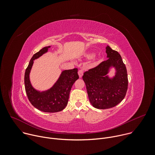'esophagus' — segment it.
Masks as SVG:
<instances>
[{"label": "esophagus", "instance_id": "obj_1", "mask_svg": "<svg viewBox=\"0 0 155 155\" xmlns=\"http://www.w3.org/2000/svg\"><path fill=\"white\" fill-rule=\"evenodd\" d=\"M78 75H79L80 78L82 77L83 74V70H79L78 72Z\"/></svg>", "mask_w": 155, "mask_h": 155}]
</instances>
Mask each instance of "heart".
Returning a JSON list of instances; mask_svg holds the SVG:
<instances>
[{"mask_svg": "<svg viewBox=\"0 0 155 155\" xmlns=\"http://www.w3.org/2000/svg\"><path fill=\"white\" fill-rule=\"evenodd\" d=\"M93 53H87L86 54V56L87 58H91L93 56Z\"/></svg>", "mask_w": 155, "mask_h": 155, "instance_id": "heart-1", "label": "heart"}]
</instances>
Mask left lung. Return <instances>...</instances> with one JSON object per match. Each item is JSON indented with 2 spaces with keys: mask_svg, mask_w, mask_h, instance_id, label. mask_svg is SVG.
<instances>
[{
  "mask_svg": "<svg viewBox=\"0 0 155 155\" xmlns=\"http://www.w3.org/2000/svg\"><path fill=\"white\" fill-rule=\"evenodd\" d=\"M106 53L108 59L84 72L82 77L91 105L99 109L118 105L124 98L128 86L127 70L120 54L109 46L106 47ZM111 66L116 68L117 72L110 79L106 75Z\"/></svg>",
  "mask_w": 155,
  "mask_h": 155,
  "instance_id": "1",
  "label": "left lung"
}]
</instances>
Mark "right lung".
Masks as SVG:
<instances>
[{
    "label": "right lung",
    "instance_id": "right-lung-1",
    "mask_svg": "<svg viewBox=\"0 0 155 155\" xmlns=\"http://www.w3.org/2000/svg\"><path fill=\"white\" fill-rule=\"evenodd\" d=\"M49 48L50 46L44 47L33 55L25 71V84L28 99L34 107L43 112L54 113L61 111L67 105L72 86L79 76L77 68L65 70L51 89L43 92L35 90L31 84L29 73L34 60L46 53Z\"/></svg>",
    "mask_w": 155,
    "mask_h": 155
}]
</instances>
